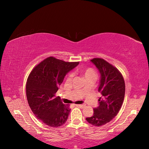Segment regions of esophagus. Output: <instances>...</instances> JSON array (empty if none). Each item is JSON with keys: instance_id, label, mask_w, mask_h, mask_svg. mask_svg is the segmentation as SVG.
<instances>
[{"instance_id": "esophagus-1", "label": "esophagus", "mask_w": 149, "mask_h": 149, "mask_svg": "<svg viewBox=\"0 0 149 149\" xmlns=\"http://www.w3.org/2000/svg\"><path fill=\"white\" fill-rule=\"evenodd\" d=\"M76 106H77L79 107H84L85 106L84 105V104H77Z\"/></svg>"}]
</instances>
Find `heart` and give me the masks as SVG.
I'll list each match as a JSON object with an SVG mask.
<instances>
[{
  "mask_svg": "<svg viewBox=\"0 0 149 149\" xmlns=\"http://www.w3.org/2000/svg\"><path fill=\"white\" fill-rule=\"evenodd\" d=\"M83 74L86 79H88V78L91 77H96V75H97L96 72L94 70V69L92 68H90V67L84 69ZM73 76H74V74H73V73H70V74L68 75L67 77H66V81L68 82L72 80ZM82 90H84V88H83Z\"/></svg>",
  "mask_w": 149,
  "mask_h": 149,
  "instance_id": "obj_1",
  "label": "heart"
}]
</instances>
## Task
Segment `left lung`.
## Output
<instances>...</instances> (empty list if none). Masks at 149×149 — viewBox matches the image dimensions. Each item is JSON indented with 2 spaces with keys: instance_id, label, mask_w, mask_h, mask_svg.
<instances>
[{
  "instance_id": "8db88e82",
  "label": "left lung",
  "mask_w": 149,
  "mask_h": 149,
  "mask_svg": "<svg viewBox=\"0 0 149 149\" xmlns=\"http://www.w3.org/2000/svg\"><path fill=\"white\" fill-rule=\"evenodd\" d=\"M91 61L100 72L98 91L101 97L99 106L93 109V115L86 120L100 127L111 121L118 113L124 99L125 86L122 74L115 66L102 58H93Z\"/></svg>"
}]
</instances>
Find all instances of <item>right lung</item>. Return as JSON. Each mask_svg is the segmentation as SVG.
Segmentation results:
<instances>
[{
  "instance_id": "right-lung-1",
  "label": "right lung",
  "mask_w": 149,
  "mask_h": 149,
  "mask_svg": "<svg viewBox=\"0 0 149 149\" xmlns=\"http://www.w3.org/2000/svg\"><path fill=\"white\" fill-rule=\"evenodd\" d=\"M79 62H65L49 57L34 68L26 84L29 106L38 119L52 127L64 124L70 112L56 93L68 72Z\"/></svg>"
}]
</instances>
